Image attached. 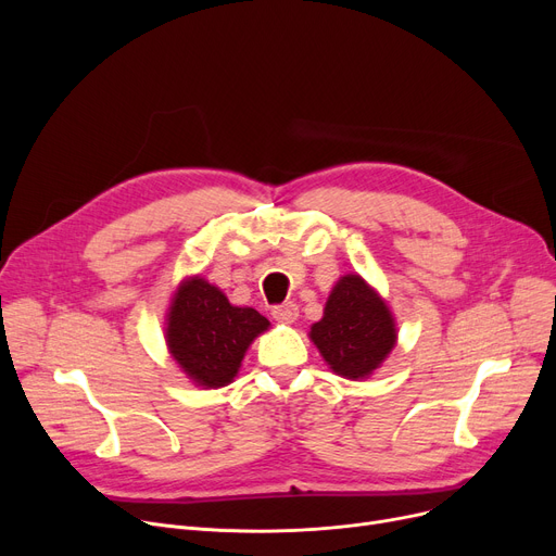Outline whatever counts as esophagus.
Here are the masks:
<instances>
[{
  "label": "esophagus",
  "mask_w": 556,
  "mask_h": 556,
  "mask_svg": "<svg viewBox=\"0 0 556 556\" xmlns=\"http://www.w3.org/2000/svg\"><path fill=\"white\" fill-rule=\"evenodd\" d=\"M298 315H300V308H298L295 302H283V304L273 308V317L277 319V323H281V325H293L295 319H298Z\"/></svg>",
  "instance_id": "1"
}]
</instances>
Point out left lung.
I'll list each match as a JSON object with an SVG mask.
<instances>
[{"mask_svg": "<svg viewBox=\"0 0 556 556\" xmlns=\"http://www.w3.org/2000/svg\"><path fill=\"white\" fill-rule=\"evenodd\" d=\"M308 336L338 376L361 381L390 356L396 344V323L386 300L361 275H344Z\"/></svg>", "mask_w": 556, "mask_h": 556, "instance_id": "8db88e82", "label": "left lung"}]
</instances>
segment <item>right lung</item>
I'll use <instances>...</instances> for the list:
<instances>
[{"mask_svg": "<svg viewBox=\"0 0 556 556\" xmlns=\"http://www.w3.org/2000/svg\"><path fill=\"white\" fill-rule=\"evenodd\" d=\"M270 323L250 306H231L220 288L202 277L185 279L166 313V344L173 361L198 388L229 386L248 346Z\"/></svg>", "mask_w": 556, "mask_h": 556, "instance_id": "obj_1", "label": "right lung"}]
</instances>
